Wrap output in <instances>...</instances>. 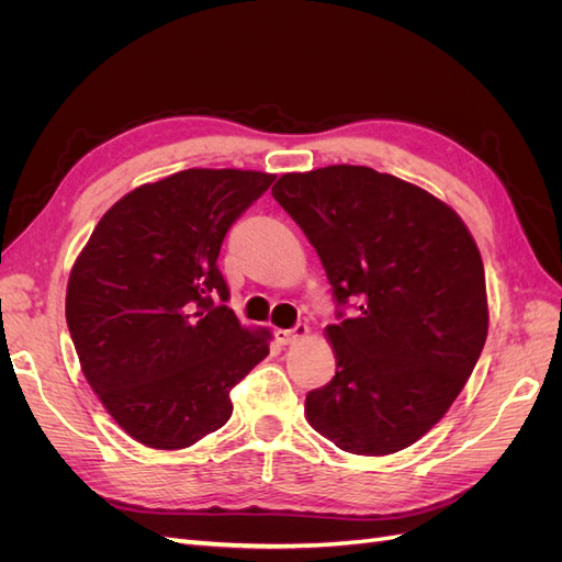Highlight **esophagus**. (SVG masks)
I'll list each match as a JSON object with an SVG mask.
<instances>
[{
	"label": "esophagus",
	"mask_w": 562,
	"mask_h": 562,
	"mask_svg": "<svg viewBox=\"0 0 562 562\" xmlns=\"http://www.w3.org/2000/svg\"><path fill=\"white\" fill-rule=\"evenodd\" d=\"M310 335V326H304V323H297L295 328L291 330H277V339L281 345H293V342H300V339H304Z\"/></svg>",
	"instance_id": "34e87169"
}]
</instances>
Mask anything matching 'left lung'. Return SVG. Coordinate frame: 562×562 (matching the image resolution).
<instances>
[{
  "instance_id": "1",
  "label": "left lung",
  "mask_w": 562,
  "mask_h": 562,
  "mask_svg": "<svg viewBox=\"0 0 562 562\" xmlns=\"http://www.w3.org/2000/svg\"><path fill=\"white\" fill-rule=\"evenodd\" d=\"M271 194L307 234L339 304L326 328L335 378L304 401L312 427L351 454H394L431 431L487 337L481 250L422 187L368 166L283 173Z\"/></svg>"
}]
</instances>
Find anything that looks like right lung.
<instances>
[{"instance_id":"add662e5","label":"right lung","mask_w":562,"mask_h":562,"mask_svg":"<svg viewBox=\"0 0 562 562\" xmlns=\"http://www.w3.org/2000/svg\"><path fill=\"white\" fill-rule=\"evenodd\" d=\"M274 176L187 168L135 187L100 217L70 271L65 318L83 378L112 419L155 450H182L232 415L229 391L269 353L241 326L217 269L232 223Z\"/></svg>"}]
</instances>
